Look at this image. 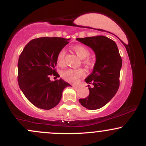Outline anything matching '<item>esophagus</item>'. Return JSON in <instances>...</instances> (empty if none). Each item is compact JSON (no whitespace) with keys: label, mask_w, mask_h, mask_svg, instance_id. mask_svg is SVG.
<instances>
[{"label":"esophagus","mask_w":146,"mask_h":146,"mask_svg":"<svg viewBox=\"0 0 146 146\" xmlns=\"http://www.w3.org/2000/svg\"><path fill=\"white\" fill-rule=\"evenodd\" d=\"M79 85L78 84H73V88H79Z\"/></svg>","instance_id":"34e87169"}]
</instances>
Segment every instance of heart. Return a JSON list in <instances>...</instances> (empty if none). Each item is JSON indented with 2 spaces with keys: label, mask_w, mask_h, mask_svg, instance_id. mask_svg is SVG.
<instances>
[{
  "label": "heart",
  "mask_w": 146,
  "mask_h": 146,
  "mask_svg": "<svg viewBox=\"0 0 146 146\" xmlns=\"http://www.w3.org/2000/svg\"><path fill=\"white\" fill-rule=\"evenodd\" d=\"M72 50L76 53L79 58L82 59V64L87 68H91L94 65V60L89 56L90 50L86 46L82 44H76L72 46ZM65 57H66V51L62 49L58 52L56 57V61L58 65L60 67L65 66ZM84 74V71L82 68L77 69H68L62 73V77L66 82L71 83L76 82Z\"/></svg>",
  "instance_id": "obj_1"
}]
</instances>
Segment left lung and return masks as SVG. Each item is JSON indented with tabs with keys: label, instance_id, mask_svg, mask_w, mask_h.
<instances>
[{
	"label": "left lung",
	"instance_id": "obj_1",
	"mask_svg": "<svg viewBox=\"0 0 146 146\" xmlns=\"http://www.w3.org/2000/svg\"><path fill=\"white\" fill-rule=\"evenodd\" d=\"M77 40L90 46L96 55L93 71L85 79V82L89 84V95L80 99L79 102L89 110L99 109L106 104L118 90L121 57L116 43L106 36L86 37Z\"/></svg>",
	"mask_w": 146,
	"mask_h": 146
}]
</instances>
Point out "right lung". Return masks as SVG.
Wrapping results in <instances>:
<instances>
[{
	"instance_id": "right-lung-1",
	"label": "right lung",
	"mask_w": 146,
	"mask_h": 146,
	"mask_svg": "<svg viewBox=\"0 0 146 146\" xmlns=\"http://www.w3.org/2000/svg\"><path fill=\"white\" fill-rule=\"evenodd\" d=\"M69 39L42 37L31 40L25 46L18 62V82L20 88L29 101L38 108L49 110L59 104L63 90L71 86L59 77L56 71V57Z\"/></svg>"
}]
</instances>
